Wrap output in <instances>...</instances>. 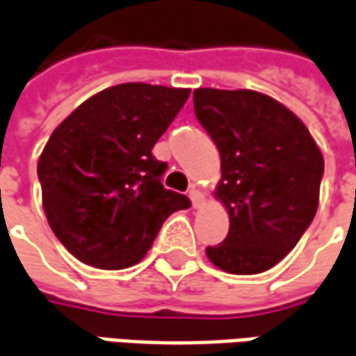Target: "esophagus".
Masks as SVG:
<instances>
[{
  "mask_svg": "<svg viewBox=\"0 0 356 356\" xmlns=\"http://www.w3.org/2000/svg\"><path fill=\"white\" fill-rule=\"evenodd\" d=\"M188 197H191V202H193L195 209H200V207L204 204V195H202L197 187H193L188 191Z\"/></svg>",
  "mask_w": 356,
  "mask_h": 356,
  "instance_id": "esophagus-1",
  "label": "esophagus"
}]
</instances>
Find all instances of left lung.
Masks as SVG:
<instances>
[{"instance_id": "left-lung-1", "label": "left lung", "mask_w": 356, "mask_h": 356, "mask_svg": "<svg viewBox=\"0 0 356 356\" xmlns=\"http://www.w3.org/2000/svg\"><path fill=\"white\" fill-rule=\"evenodd\" d=\"M195 115L222 159L216 198L229 232L207 255L232 275L275 267L298 243L320 202L323 156L292 111L251 89H195Z\"/></svg>"}]
</instances>
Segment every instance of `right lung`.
I'll list each match as a JSON object with an SVG mask.
<instances>
[{"instance_id": "add662e5", "label": "right lung", "mask_w": 356, "mask_h": 356, "mask_svg": "<svg viewBox=\"0 0 356 356\" xmlns=\"http://www.w3.org/2000/svg\"><path fill=\"white\" fill-rule=\"evenodd\" d=\"M191 89L120 83L89 97L52 132L38 159L46 218L62 245L97 269H127L161 224L191 207L161 183L152 156Z\"/></svg>"}]
</instances>
